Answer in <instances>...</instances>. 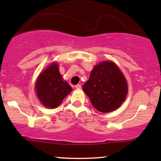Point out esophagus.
I'll return each mask as SVG.
<instances>
[{
	"label": "esophagus",
	"mask_w": 161,
	"mask_h": 161,
	"mask_svg": "<svg viewBox=\"0 0 161 161\" xmlns=\"http://www.w3.org/2000/svg\"><path fill=\"white\" fill-rule=\"evenodd\" d=\"M75 87H76V89H81V87H82V86H81V85L78 84V85H76V86H75Z\"/></svg>",
	"instance_id": "1"
}]
</instances>
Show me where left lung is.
Listing matches in <instances>:
<instances>
[{"instance_id": "8db88e82", "label": "left lung", "mask_w": 161, "mask_h": 161, "mask_svg": "<svg viewBox=\"0 0 161 161\" xmlns=\"http://www.w3.org/2000/svg\"><path fill=\"white\" fill-rule=\"evenodd\" d=\"M83 91L96 109L111 112L120 106L128 93V85L117 64L105 61L94 66Z\"/></svg>"}]
</instances>
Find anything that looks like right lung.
Returning <instances> with one entry per match:
<instances>
[{
	"label": "right lung",
	"instance_id": "1",
	"mask_svg": "<svg viewBox=\"0 0 161 161\" xmlns=\"http://www.w3.org/2000/svg\"><path fill=\"white\" fill-rule=\"evenodd\" d=\"M36 94L44 106L56 108L72 91L66 81H63L57 63H53L42 72L36 82Z\"/></svg>",
	"mask_w": 161,
	"mask_h": 161
}]
</instances>
